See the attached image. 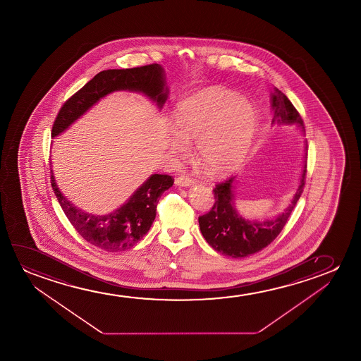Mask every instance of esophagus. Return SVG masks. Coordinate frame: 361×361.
I'll list each match as a JSON object with an SVG mask.
<instances>
[{"label": "esophagus", "mask_w": 361, "mask_h": 361, "mask_svg": "<svg viewBox=\"0 0 361 361\" xmlns=\"http://www.w3.org/2000/svg\"><path fill=\"white\" fill-rule=\"evenodd\" d=\"M175 183L178 185V186H191L195 183V180L192 178H190V176H178V178H175Z\"/></svg>", "instance_id": "obj_1"}]
</instances>
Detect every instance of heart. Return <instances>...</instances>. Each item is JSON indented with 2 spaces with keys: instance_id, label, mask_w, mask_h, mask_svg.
I'll return each instance as SVG.
<instances>
[{
  "instance_id": "1",
  "label": "heart",
  "mask_w": 361,
  "mask_h": 361,
  "mask_svg": "<svg viewBox=\"0 0 361 361\" xmlns=\"http://www.w3.org/2000/svg\"><path fill=\"white\" fill-rule=\"evenodd\" d=\"M175 129L169 147L176 155L188 152L196 139V154L214 175L232 173L242 165L257 130V114L240 94L209 87L183 99L173 112Z\"/></svg>"
}]
</instances>
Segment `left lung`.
I'll return each mask as SVG.
<instances>
[{
    "instance_id": "1",
    "label": "left lung",
    "mask_w": 361,
    "mask_h": 361,
    "mask_svg": "<svg viewBox=\"0 0 361 361\" xmlns=\"http://www.w3.org/2000/svg\"><path fill=\"white\" fill-rule=\"evenodd\" d=\"M275 118L280 123H298L303 126V119L291 101L280 90L274 87L271 96ZM307 161L303 168L301 183L297 190L291 206L274 221L250 222L238 214L233 203V178L219 183L213 188L214 203L209 212L200 216L198 223L203 238L211 247L221 254L232 257H249L260 252L276 239L287 223L292 209L301 197L306 183Z\"/></svg>"
}]
</instances>
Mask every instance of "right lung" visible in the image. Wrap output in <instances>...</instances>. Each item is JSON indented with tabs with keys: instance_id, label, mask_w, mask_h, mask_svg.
Masks as SVG:
<instances>
[{
	"instance_id": "obj_1",
	"label": "right lung",
	"mask_w": 361,
	"mask_h": 361,
	"mask_svg": "<svg viewBox=\"0 0 361 361\" xmlns=\"http://www.w3.org/2000/svg\"><path fill=\"white\" fill-rule=\"evenodd\" d=\"M116 90L143 92L155 99L160 107L166 99L160 65L104 70L65 101L53 123L51 137L64 132L101 97ZM50 183L65 216L86 242L106 252H123L134 247L148 233L157 216L159 200L164 191L173 186V178L165 173H154L134 192L128 202L106 216L82 212L60 193L53 175Z\"/></svg>"
}]
</instances>
